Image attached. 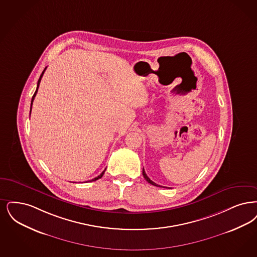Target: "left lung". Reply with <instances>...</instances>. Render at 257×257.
Wrapping results in <instances>:
<instances>
[{
	"label": "left lung",
	"mask_w": 257,
	"mask_h": 257,
	"mask_svg": "<svg viewBox=\"0 0 257 257\" xmlns=\"http://www.w3.org/2000/svg\"><path fill=\"white\" fill-rule=\"evenodd\" d=\"M143 175H144V179L149 183V184H151V185H156V186H159V187H163V186H161V185H157V184H155L153 181H151L149 178H148V176L146 175L145 173V171H144V169H143Z\"/></svg>",
	"instance_id": "1"
}]
</instances>
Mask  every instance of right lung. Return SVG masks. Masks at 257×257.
<instances>
[{
    "instance_id": "right-lung-1",
    "label": "right lung",
    "mask_w": 257,
    "mask_h": 257,
    "mask_svg": "<svg viewBox=\"0 0 257 257\" xmlns=\"http://www.w3.org/2000/svg\"><path fill=\"white\" fill-rule=\"evenodd\" d=\"M46 69H47V67L45 68V70L43 71V72L41 73V75H40V77H39V80H38V82H37V88H36V91L34 92V94H33V96H32V98H31V106H32V102H33V100H34V97H35V95H36V93H37V91H38V88H39V84L41 82L42 76H43V74H44V72L46 71ZM106 170V169H105ZM105 170L103 171L101 174L99 175V176H97V177H95V178H93L92 180L91 181H89V182H93V181H96V180H98V179H100L101 177H102L103 174H104V172H105ZM87 183V182H86Z\"/></svg>"
}]
</instances>
